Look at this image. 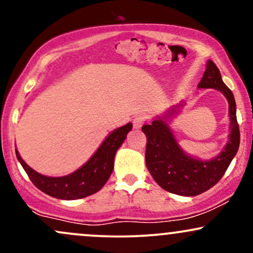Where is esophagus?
Masks as SVG:
<instances>
[{"mask_svg": "<svg viewBox=\"0 0 253 253\" xmlns=\"http://www.w3.org/2000/svg\"><path fill=\"white\" fill-rule=\"evenodd\" d=\"M145 123V118L143 115H136V117L133 119V126H134V128L139 129L141 128V126H143Z\"/></svg>", "mask_w": 253, "mask_h": 253, "instance_id": "34e87169", "label": "esophagus"}]
</instances>
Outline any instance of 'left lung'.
I'll list each match as a JSON object with an SVG mask.
<instances>
[{"label": "left lung", "mask_w": 253, "mask_h": 253, "mask_svg": "<svg viewBox=\"0 0 253 253\" xmlns=\"http://www.w3.org/2000/svg\"><path fill=\"white\" fill-rule=\"evenodd\" d=\"M197 88L219 90L228 102V141L216 157L203 161L188 155L179 146L170 123L184 102L172 106L163 115L156 117L152 123L141 128L147 138L145 161L151 176L164 190L182 196L200 195L214 187L237 155L240 143L233 92L222 82L221 74L211 60L206 64L205 74Z\"/></svg>", "instance_id": "obj_1"}]
</instances>
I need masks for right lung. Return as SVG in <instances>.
<instances>
[{
	"label": "right lung",
	"mask_w": 253,
	"mask_h": 253,
	"mask_svg": "<svg viewBox=\"0 0 253 253\" xmlns=\"http://www.w3.org/2000/svg\"><path fill=\"white\" fill-rule=\"evenodd\" d=\"M132 127V123H128L110 132L89 161L80 169L66 176L50 177L42 175L26 164L19 151L15 150V153L17 161L22 165L32 183L42 193L60 200L83 199L97 193L108 181L114 168L115 153L123 145Z\"/></svg>",
	"instance_id": "right-lung-1"
}]
</instances>
